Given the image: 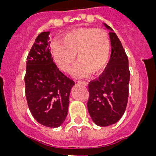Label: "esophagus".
Wrapping results in <instances>:
<instances>
[{
	"label": "esophagus",
	"mask_w": 156,
	"mask_h": 156,
	"mask_svg": "<svg viewBox=\"0 0 156 156\" xmlns=\"http://www.w3.org/2000/svg\"><path fill=\"white\" fill-rule=\"evenodd\" d=\"M78 83L83 85V86H87V85H88L87 82H83V81H79V82H78Z\"/></svg>",
	"instance_id": "obj_1"
}]
</instances>
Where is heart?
<instances>
[{
	"mask_svg": "<svg viewBox=\"0 0 156 156\" xmlns=\"http://www.w3.org/2000/svg\"><path fill=\"white\" fill-rule=\"evenodd\" d=\"M111 41L108 34L101 29H80L66 34L62 43L52 47L55 62L62 71L69 73L76 61L74 75L86 77L97 75L106 68L110 58Z\"/></svg>",
	"mask_w": 156,
	"mask_h": 156,
	"instance_id": "1",
	"label": "heart"
}]
</instances>
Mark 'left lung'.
<instances>
[{
	"label": "left lung",
	"instance_id": "8db88e82",
	"mask_svg": "<svg viewBox=\"0 0 156 156\" xmlns=\"http://www.w3.org/2000/svg\"><path fill=\"white\" fill-rule=\"evenodd\" d=\"M104 26L110 30L111 57L104 73L88 84L87 109L93 122L100 126H110L121 119L127 105L129 81L126 52L112 29Z\"/></svg>",
	"mask_w": 156,
	"mask_h": 156
}]
</instances>
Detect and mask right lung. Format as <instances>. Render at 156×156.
Instances as JSON below:
<instances>
[{
  "label": "right lung",
  "mask_w": 156,
  "mask_h": 156,
  "mask_svg": "<svg viewBox=\"0 0 156 156\" xmlns=\"http://www.w3.org/2000/svg\"><path fill=\"white\" fill-rule=\"evenodd\" d=\"M50 32L37 36L27 56L25 75L26 97L34 119L41 125L56 128L68 114L74 81L59 71L50 51Z\"/></svg>",
  "instance_id": "1"
}]
</instances>
